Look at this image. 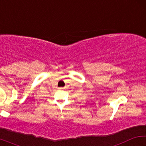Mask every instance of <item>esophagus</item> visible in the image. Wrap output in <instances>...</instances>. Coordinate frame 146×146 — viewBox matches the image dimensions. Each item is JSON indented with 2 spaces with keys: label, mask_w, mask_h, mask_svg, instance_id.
I'll list each match as a JSON object with an SVG mask.
<instances>
[{
  "label": "esophagus",
  "mask_w": 146,
  "mask_h": 146,
  "mask_svg": "<svg viewBox=\"0 0 146 146\" xmlns=\"http://www.w3.org/2000/svg\"><path fill=\"white\" fill-rule=\"evenodd\" d=\"M63 89H64L63 88H58V90H62Z\"/></svg>",
  "instance_id": "obj_1"
}]
</instances>
